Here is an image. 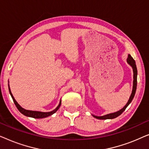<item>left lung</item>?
Masks as SVG:
<instances>
[{
	"mask_svg": "<svg viewBox=\"0 0 149 149\" xmlns=\"http://www.w3.org/2000/svg\"><path fill=\"white\" fill-rule=\"evenodd\" d=\"M127 62L128 64H129L130 66L132 67V68H133V72H134V81H133V89H132V93H131V95H130V99L129 100H128L127 103L126 104L125 107H124L123 109L120 110V111H117V112H115V113H110V114H108V115H104V116H101V117H97V116H95V115H93V117L95 118H96V119H114V118H116L118 116H119L121 114L123 113V112L125 111L126 108L128 107V105L130 104V103H131V102L132 101V100H133L134 95H135V93H136V87H137V74H138V71H137V68H136V62H135V60H134L133 58L130 56L129 54L128 55V57L127 58Z\"/></svg>",
	"mask_w": 149,
	"mask_h": 149,
	"instance_id": "1",
	"label": "left lung"
}]
</instances>
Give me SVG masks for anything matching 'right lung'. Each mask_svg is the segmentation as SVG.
Returning a JSON list of instances; mask_svg holds the SVG:
<instances>
[{
    "instance_id": "1",
    "label": "right lung",
    "mask_w": 149,
    "mask_h": 149,
    "mask_svg": "<svg viewBox=\"0 0 149 149\" xmlns=\"http://www.w3.org/2000/svg\"><path fill=\"white\" fill-rule=\"evenodd\" d=\"M9 90L10 94H11V95L12 99H13V100L14 102V104H15L16 106V107L17 108V109L19 110V111L20 112V113H21L22 114H23L24 115L27 116V117L35 118V119H42V118L47 117H49V116H51L54 113H56V112L59 109V108H60V105H61V100H60V104H59L58 107H57L56 109H54V111H52L51 112H47V113H44V112H40V111H29V110H26V109H24V108H22L21 106H20L19 104L17 102V101L15 100V98H14L13 94L11 93V89H10L9 85Z\"/></svg>"
}]
</instances>
